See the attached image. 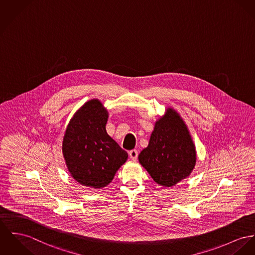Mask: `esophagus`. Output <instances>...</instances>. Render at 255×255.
<instances>
[{
  "label": "esophagus",
  "mask_w": 255,
  "mask_h": 255,
  "mask_svg": "<svg viewBox=\"0 0 255 255\" xmlns=\"http://www.w3.org/2000/svg\"><path fill=\"white\" fill-rule=\"evenodd\" d=\"M129 157L131 158V160L136 161L137 158V151L136 149H132L129 151Z\"/></svg>",
  "instance_id": "esophagus-1"
}]
</instances>
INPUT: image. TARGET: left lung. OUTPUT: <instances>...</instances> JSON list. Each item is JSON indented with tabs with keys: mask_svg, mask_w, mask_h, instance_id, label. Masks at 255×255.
<instances>
[{
	"mask_svg": "<svg viewBox=\"0 0 255 255\" xmlns=\"http://www.w3.org/2000/svg\"><path fill=\"white\" fill-rule=\"evenodd\" d=\"M196 160L187 125L176 111L168 108L155 122L148 145L138 154L139 164L156 183L172 187L190 176Z\"/></svg>",
	"mask_w": 255,
	"mask_h": 255,
	"instance_id": "8db88e82",
	"label": "left lung"
}]
</instances>
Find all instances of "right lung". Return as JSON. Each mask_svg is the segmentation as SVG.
Returning a JSON list of instances; mask_svg holds the SVG:
<instances>
[{"mask_svg":"<svg viewBox=\"0 0 255 255\" xmlns=\"http://www.w3.org/2000/svg\"><path fill=\"white\" fill-rule=\"evenodd\" d=\"M109 113L98 99L81 106L71 118L62 152L68 171L79 184L100 189L114 179L128 153L106 130Z\"/></svg>","mask_w":255,"mask_h":255,"instance_id":"obj_1","label":"right lung"}]
</instances>
